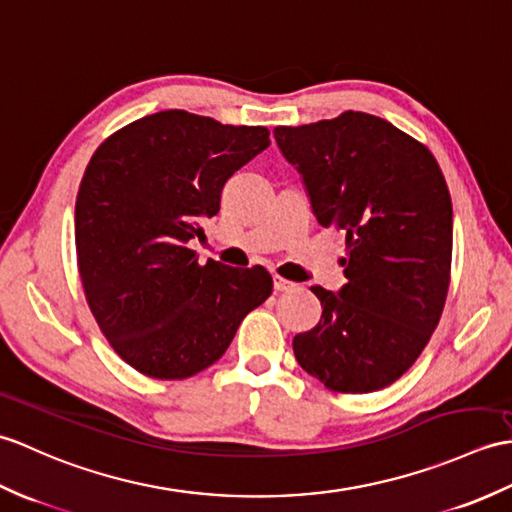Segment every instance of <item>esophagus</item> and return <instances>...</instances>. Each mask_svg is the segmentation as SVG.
Listing matches in <instances>:
<instances>
[{
  "label": "esophagus",
  "instance_id": "1",
  "mask_svg": "<svg viewBox=\"0 0 512 512\" xmlns=\"http://www.w3.org/2000/svg\"><path fill=\"white\" fill-rule=\"evenodd\" d=\"M274 289L276 291H293L295 289V282H291V280H285V278H280V276H274Z\"/></svg>",
  "mask_w": 512,
  "mask_h": 512
}]
</instances>
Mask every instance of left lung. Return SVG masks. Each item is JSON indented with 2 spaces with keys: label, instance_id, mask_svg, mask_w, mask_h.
<instances>
[{
  "label": "left lung",
  "instance_id": "obj_1",
  "mask_svg": "<svg viewBox=\"0 0 512 512\" xmlns=\"http://www.w3.org/2000/svg\"><path fill=\"white\" fill-rule=\"evenodd\" d=\"M315 219L346 232V285L311 287L322 320L293 339L326 388L366 394L394 383L429 342L445 306L453 210L440 166L392 122L361 111L276 127Z\"/></svg>",
  "mask_w": 512,
  "mask_h": 512
}]
</instances>
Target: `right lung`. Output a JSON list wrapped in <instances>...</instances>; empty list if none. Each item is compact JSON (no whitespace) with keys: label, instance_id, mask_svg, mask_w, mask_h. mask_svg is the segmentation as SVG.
Segmentation results:
<instances>
[{"label":"right lung","instance_id":"obj_1","mask_svg":"<svg viewBox=\"0 0 512 512\" xmlns=\"http://www.w3.org/2000/svg\"><path fill=\"white\" fill-rule=\"evenodd\" d=\"M269 146L265 127L168 109L98 146L76 199V256L100 331L153 379L212 366L274 280L265 267L197 263L188 243L219 212L234 170Z\"/></svg>","mask_w":512,"mask_h":512}]
</instances>
